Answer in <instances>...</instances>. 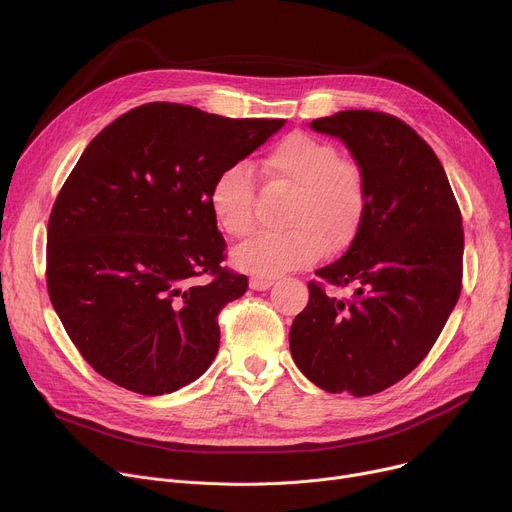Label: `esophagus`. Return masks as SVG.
<instances>
[{
    "mask_svg": "<svg viewBox=\"0 0 512 512\" xmlns=\"http://www.w3.org/2000/svg\"><path fill=\"white\" fill-rule=\"evenodd\" d=\"M273 285V277H261V275H255L249 279V287L251 289H257V291H265Z\"/></svg>",
    "mask_w": 512,
    "mask_h": 512,
    "instance_id": "34e87169",
    "label": "esophagus"
}]
</instances>
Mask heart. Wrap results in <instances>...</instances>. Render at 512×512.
Instances as JSON below:
<instances>
[{
	"instance_id": "obj_1",
	"label": "heart",
	"mask_w": 512,
	"mask_h": 512,
	"mask_svg": "<svg viewBox=\"0 0 512 512\" xmlns=\"http://www.w3.org/2000/svg\"><path fill=\"white\" fill-rule=\"evenodd\" d=\"M267 180L294 188L283 233H261L233 251V263L249 273L273 277L318 261L326 249L344 251L356 239L369 206L362 168L344 160L320 137L294 131L271 145L261 160ZM218 229L247 237L255 227V178L235 162L218 172L208 190Z\"/></svg>"
}]
</instances>
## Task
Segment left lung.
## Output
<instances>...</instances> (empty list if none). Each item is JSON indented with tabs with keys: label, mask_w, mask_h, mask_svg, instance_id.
<instances>
[{
	"label": "left lung",
	"mask_w": 512,
	"mask_h": 512,
	"mask_svg": "<svg viewBox=\"0 0 512 512\" xmlns=\"http://www.w3.org/2000/svg\"><path fill=\"white\" fill-rule=\"evenodd\" d=\"M310 127L346 143L369 206L348 251L316 271L354 285V296H328L310 281L289 350L320 389L367 397L407 377L442 334L462 291V214L444 166L405 121L356 109Z\"/></svg>",
	"instance_id": "left-lung-1"
}]
</instances>
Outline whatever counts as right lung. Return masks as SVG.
<instances>
[{"label": "right lung", "mask_w": 512, "mask_h": 512, "mask_svg": "<svg viewBox=\"0 0 512 512\" xmlns=\"http://www.w3.org/2000/svg\"><path fill=\"white\" fill-rule=\"evenodd\" d=\"M283 123L148 103L87 145L50 212L46 283L66 334L101 377L154 397L210 367L216 318L245 294L247 277L221 265L227 243L208 190ZM202 274L209 281L196 284Z\"/></svg>", "instance_id": "1"}]
</instances>
